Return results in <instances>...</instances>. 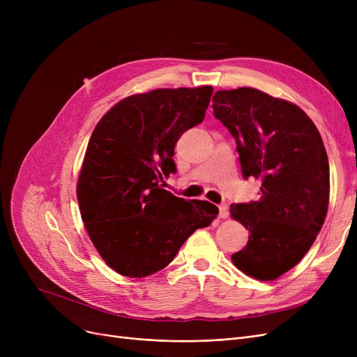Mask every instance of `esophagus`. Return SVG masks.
Returning <instances> with one entry per match:
<instances>
[{"mask_svg": "<svg viewBox=\"0 0 357 357\" xmlns=\"http://www.w3.org/2000/svg\"><path fill=\"white\" fill-rule=\"evenodd\" d=\"M218 217L220 218H227L229 217V207L227 204H221L218 207Z\"/></svg>", "mask_w": 357, "mask_h": 357, "instance_id": "obj_1", "label": "esophagus"}]
</instances>
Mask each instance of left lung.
Instances as JSON below:
<instances>
[{
	"label": "left lung",
	"mask_w": 357,
	"mask_h": 357,
	"mask_svg": "<svg viewBox=\"0 0 357 357\" xmlns=\"http://www.w3.org/2000/svg\"><path fill=\"white\" fill-rule=\"evenodd\" d=\"M213 109L236 139L243 176L261 181L257 201L230 205L250 233L231 260L248 276L273 280L305 256L324 224L330 166L323 139L298 105L255 88L217 91Z\"/></svg>",
	"instance_id": "left-lung-1"
}]
</instances>
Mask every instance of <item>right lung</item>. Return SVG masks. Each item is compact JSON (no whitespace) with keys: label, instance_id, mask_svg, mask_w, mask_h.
Segmentation results:
<instances>
[{"label":"right lung","instance_id":"obj_1","mask_svg":"<svg viewBox=\"0 0 357 357\" xmlns=\"http://www.w3.org/2000/svg\"><path fill=\"white\" fill-rule=\"evenodd\" d=\"M213 86L153 89L112 107L89 139L77 197L88 236L105 264L128 278L167 266L218 208L163 190L176 172L175 144L202 123Z\"/></svg>","mask_w":357,"mask_h":357}]
</instances>
